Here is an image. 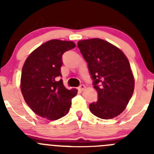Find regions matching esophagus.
I'll return each instance as SVG.
<instances>
[{
	"label": "esophagus",
	"mask_w": 154,
	"mask_h": 154,
	"mask_svg": "<svg viewBox=\"0 0 154 154\" xmlns=\"http://www.w3.org/2000/svg\"><path fill=\"white\" fill-rule=\"evenodd\" d=\"M85 85H83V84H82V85H79V88H78V89L79 91H82V90H84V89H85Z\"/></svg>",
	"instance_id": "esophagus-1"
}]
</instances>
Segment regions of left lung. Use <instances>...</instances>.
Segmentation results:
<instances>
[{
  "label": "left lung",
  "instance_id": "obj_1",
  "mask_svg": "<svg viewBox=\"0 0 154 154\" xmlns=\"http://www.w3.org/2000/svg\"><path fill=\"white\" fill-rule=\"evenodd\" d=\"M78 47L88 64L98 93L89 105L93 115L103 119L119 116L126 109L134 90V78L124 53L100 38L79 41Z\"/></svg>",
  "mask_w": 154,
  "mask_h": 154
}]
</instances>
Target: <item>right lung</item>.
Returning a JSON list of instances; mask_svg holds the SVG:
<instances>
[{
    "label": "right lung",
    "instance_id": "1",
    "mask_svg": "<svg viewBox=\"0 0 154 154\" xmlns=\"http://www.w3.org/2000/svg\"><path fill=\"white\" fill-rule=\"evenodd\" d=\"M75 47L73 42L53 39L31 53L21 72V90L24 101L37 115L55 120L69 112L75 89L64 86L61 73L62 55Z\"/></svg>",
    "mask_w": 154,
    "mask_h": 154
}]
</instances>
